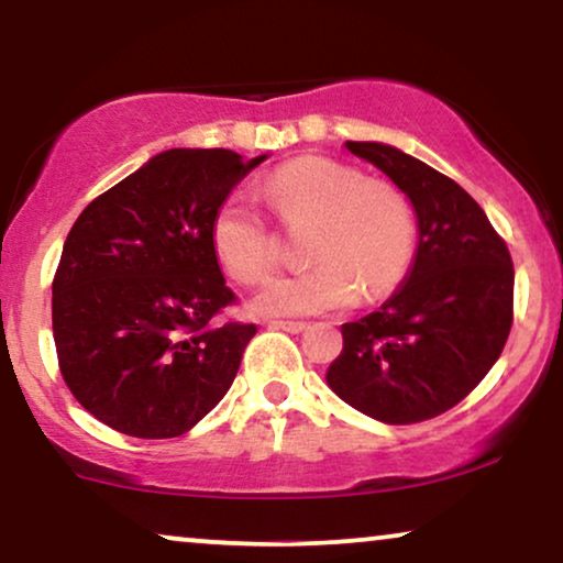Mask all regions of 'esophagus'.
Listing matches in <instances>:
<instances>
[{
  "label": "esophagus",
  "mask_w": 563,
  "mask_h": 563,
  "mask_svg": "<svg viewBox=\"0 0 563 563\" xmlns=\"http://www.w3.org/2000/svg\"><path fill=\"white\" fill-rule=\"evenodd\" d=\"M269 327L283 329V332H290V334H298V332H303L309 324H306V321H269Z\"/></svg>",
  "instance_id": "esophagus-1"
}]
</instances>
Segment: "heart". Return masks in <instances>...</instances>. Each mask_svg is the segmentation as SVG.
Masks as SVG:
<instances>
[{
	"instance_id": "heart-1",
	"label": "heart",
	"mask_w": 563,
	"mask_h": 563,
	"mask_svg": "<svg viewBox=\"0 0 563 563\" xmlns=\"http://www.w3.org/2000/svg\"><path fill=\"white\" fill-rule=\"evenodd\" d=\"M267 203L288 229L311 227L306 260L313 267L275 277L254 298L265 317H306L342 309L357 294L376 301L407 275L415 254V216L399 187L365 179L347 164L301 156L265 179ZM219 265L244 286L262 283L277 265V244L262 216L229 198L211 221Z\"/></svg>"
}]
</instances>
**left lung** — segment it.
<instances>
[{
    "mask_svg": "<svg viewBox=\"0 0 563 563\" xmlns=\"http://www.w3.org/2000/svg\"><path fill=\"white\" fill-rule=\"evenodd\" d=\"M344 146L407 195L417 252L378 311L342 324L327 384L378 422H424L466 399L505 350L512 257L482 206L451 177L378 141Z\"/></svg>",
    "mask_w": 563,
    "mask_h": 563,
    "instance_id": "8db88e82",
    "label": "left lung"
}]
</instances>
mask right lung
Listing matches in <instances>:
<instances>
[{
  "label": "right lung",
  "mask_w": 563,
  "mask_h": 563,
  "mask_svg": "<svg viewBox=\"0 0 563 563\" xmlns=\"http://www.w3.org/2000/svg\"><path fill=\"white\" fill-rule=\"evenodd\" d=\"M267 159L169 148L89 203L54 277V340L81 407L112 430L177 438L234 384L254 324H216L234 294L211 221Z\"/></svg>",
  "instance_id": "1"
}]
</instances>
